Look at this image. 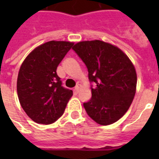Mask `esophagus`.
Listing matches in <instances>:
<instances>
[{
  "instance_id": "34e87169",
  "label": "esophagus",
  "mask_w": 159,
  "mask_h": 159,
  "mask_svg": "<svg viewBox=\"0 0 159 159\" xmlns=\"http://www.w3.org/2000/svg\"><path fill=\"white\" fill-rule=\"evenodd\" d=\"M80 88H81V86H80L79 84H77V86H76V87H75V88H74V91H75V92H79V90H80Z\"/></svg>"
}]
</instances>
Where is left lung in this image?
Segmentation results:
<instances>
[{
  "label": "left lung",
  "mask_w": 159,
  "mask_h": 159,
  "mask_svg": "<svg viewBox=\"0 0 159 159\" xmlns=\"http://www.w3.org/2000/svg\"><path fill=\"white\" fill-rule=\"evenodd\" d=\"M72 49L87 66L92 98L83 103L87 115L102 125L120 120L135 95L137 75L130 60L116 46L101 40L82 41Z\"/></svg>",
  "instance_id": "1"
}]
</instances>
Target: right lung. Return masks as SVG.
<instances>
[{
	"label": "right lung",
	"instance_id": "right-lung-1",
	"mask_svg": "<svg viewBox=\"0 0 159 159\" xmlns=\"http://www.w3.org/2000/svg\"><path fill=\"white\" fill-rule=\"evenodd\" d=\"M73 43L49 41L27 56L17 78V94L27 116L38 124L49 125L65 111L72 91L62 86L57 67Z\"/></svg>",
	"mask_w": 159,
	"mask_h": 159
}]
</instances>
